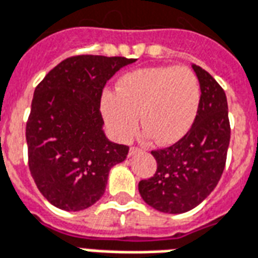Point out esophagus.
Wrapping results in <instances>:
<instances>
[{"instance_id": "34e87169", "label": "esophagus", "mask_w": 258, "mask_h": 258, "mask_svg": "<svg viewBox=\"0 0 258 258\" xmlns=\"http://www.w3.org/2000/svg\"><path fill=\"white\" fill-rule=\"evenodd\" d=\"M141 152H142V149H141V148H137V146H133V148H130L128 154H130V156H134V154L141 153Z\"/></svg>"}]
</instances>
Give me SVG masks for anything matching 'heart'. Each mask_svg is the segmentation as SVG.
<instances>
[{
	"label": "heart",
	"instance_id": "heart-1",
	"mask_svg": "<svg viewBox=\"0 0 258 258\" xmlns=\"http://www.w3.org/2000/svg\"><path fill=\"white\" fill-rule=\"evenodd\" d=\"M201 86L186 67H153L121 76L116 93L105 91L101 110L120 141L133 138L140 114L145 138L171 145L187 134L197 117Z\"/></svg>",
	"mask_w": 258,
	"mask_h": 258
}]
</instances>
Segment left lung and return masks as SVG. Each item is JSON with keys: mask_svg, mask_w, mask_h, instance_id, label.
<instances>
[{"mask_svg": "<svg viewBox=\"0 0 258 258\" xmlns=\"http://www.w3.org/2000/svg\"><path fill=\"white\" fill-rule=\"evenodd\" d=\"M191 67L201 86L197 117L180 141L152 152L157 171L138 184L149 207L169 215L191 211L213 191L224 171L230 145L226 93L207 71Z\"/></svg>", "mask_w": 258, "mask_h": 258, "instance_id": "obj_1", "label": "left lung"}]
</instances>
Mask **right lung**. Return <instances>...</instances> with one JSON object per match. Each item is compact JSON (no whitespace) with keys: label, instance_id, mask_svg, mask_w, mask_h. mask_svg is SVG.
<instances>
[{"label":"right lung","instance_id":"obj_1","mask_svg":"<svg viewBox=\"0 0 258 258\" xmlns=\"http://www.w3.org/2000/svg\"><path fill=\"white\" fill-rule=\"evenodd\" d=\"M135 58L75 56L37 86L26 127L28 167L42 196L58 209L83 211L105 192L110 168L128 146L106 138L101 95L106 82Z\"/></svg>","mask_w":258,"mask_h":258}]
</instances>
